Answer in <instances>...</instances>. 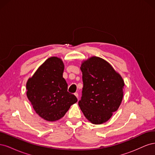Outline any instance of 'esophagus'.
<instances>
[{
  "label": "esophagus",
  "instance_id": "34e87169",
  "mask_svg": "<svg viewBox=\"0 0 155 155\" xmlns=\"http://www.w3.org/2000/svg\"><path fill=\"white\" fill-rule=\"evenodd\" d=\"M74 95L78 97V100H79V98H78V92H75V93H74Z\"/></svg>",
  "mask_w": 155,
  "mask_h": 155
}]
</instances>
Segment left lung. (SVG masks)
<instances>
[{
    "label": "left lung",
    "instance_id": "obj_1",
    "mask_svg": "<svg viewBox=\"0 0 155 155\" xmlns=\"http://www.w3.org/2000/svg\"><path fill=\"white\" fill-rule=\"evenodd\" d=\"M80 68L83 87L79 106L92 124H104L118 109L124 81L109 63L96 56L84 61Z\"/></svg>",
    "mask_w": 155,
    "mask_h": 155
}]
</instances>
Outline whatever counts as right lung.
Wrapping results in <instances>:
<instances>
[{"label":"right lung","instance_id":"right-lung-1","mask_svg":"<svg viewBox=\"0 0 155 155\" xmlns=\"http://www.w3.org/2000/svg\"><path fill=\"white\" fill-rule=\"evenodd\" d=\"M64 64L57 57L46 59L26 83V95L36 113L46 121L64 116L77 97L68 92L63 78Z\"/></svg>","mask_w":155,"mask_h":155}]
</instances>
